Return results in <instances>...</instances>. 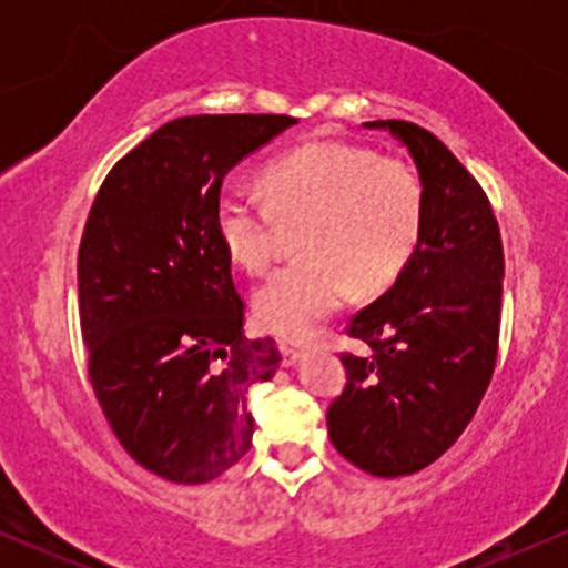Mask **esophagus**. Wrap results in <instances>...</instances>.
<instances>
[{
	"instance_id": "obj_1",
	"label": "esophagus",
	"mask_w": 568,
	"mask_h": 568,
	"mask_svg": "<svg viewBox=\"0 0 568 568\" xmlns=\"http://www.w3.org/2000/svg\"><path fill=\"white\" fill-rule=\"evenodd\" d=\"M280 355H283V366L288 368L293 363H298L304 357V349L291 347V344H280Z\"/></svg>"
}]
</instances>
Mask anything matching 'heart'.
<instances>
[{
    "mask_svg": "<svg viewBox=\"0 0 568 568\" xmlns=\"http://www.w3.org/2000/svg\"><path fill=\"white\" fill-rule=\"evenodd\" d=\"M266 202L224 189L213 224L226 256L247 272L275 262L283 230H298L302 262L280 270L253 298L266 334L304 342L349 298L382 293L406 272L425 234V181L410 162L368 146L312 141L262 175Z\"/></svg>",
    "mask_w": 568,
    "mask_h": 568,
    "instance_id": "1",
    "label": "heart"
}]
</instances>
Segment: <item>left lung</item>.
Here are the masks:
<instances>
[{
	"mask_svg": "<svg viewBox=\"0 0 568 568\" xmlns=\"http://www.w3.org/2000/svg\"><path fill=\"white\" fill-rule=\"evenodd\" d=\"M408 146L427 194L414 262L344 334V393L328 406L336 452L379 478L425 470L454 446L484 400L499 352L505 253L484 186L425 128L376 120Z\"/></svg>",
	"mask_w": 568,
	"mask_h": 568,
	"instance_id": "1",
	"label": "left lung"
}]
</instances>
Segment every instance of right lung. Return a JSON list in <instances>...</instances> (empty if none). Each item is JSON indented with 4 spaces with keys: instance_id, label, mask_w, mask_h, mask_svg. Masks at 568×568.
Returning <instances> with one entry per match:
<instances>
[{
    "instance_id": "add662e5",
    "label": "right lung",
    "mask_w": 568,
    "mask_h": 568,
    "mask_svg": "<svg viewBox=\"0 0 568 568\" xmlns=\"http://www.w3.org/2000/svg\"><path fill=\"white\" fill-rule=\"evenodd\" d=\"M293 122L179 116L116 162L90 207L77 256L88 379L120 446L171 484L243 459L245 393L280 366L275 338L245 336L213 207L224 175Z\"/></svg>"
}]
</instances>
